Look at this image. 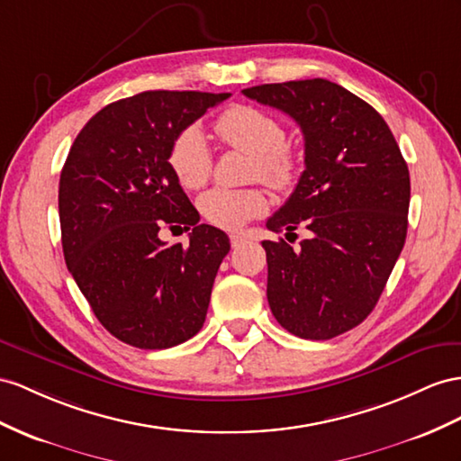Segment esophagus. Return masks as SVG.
I'll list each match as a JSON object with an SVG mask.
<instances>
[{
    "mask_svg": "<svg viewBox=\"0 0 461 461\" xmlns=\"http://www.w3.org/2000/svg\"><path fill=\"white\" fill-rule=\"evenodd\" d=\"M245 241H247L245 235H240V233H231L230 235V243H231L233 249H238V247H241Z\"/></svg>",
    "mask_w": 461,
    "mask_h": 461,
    "instance_id": "esophagus-1",
    "label": "esophagus"
}]
</instances>
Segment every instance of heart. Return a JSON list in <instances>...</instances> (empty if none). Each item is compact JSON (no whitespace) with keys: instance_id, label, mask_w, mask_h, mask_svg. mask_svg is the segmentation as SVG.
Returning <instances> with one entry per match:
<instances>
[{"instance_id":"obj_1","label":"heart","mask_w":461,"mask_h":461,"mask_svg":"<svg viewBox=\"0 0 461 461\" xmlns=\"http://www.w3.org/2000/svg\"><path fill=\"white\" fill-rule=\"evenodd\" d=\"M214 132L223 146L251 156L249 176L273 191H286L296 179L298 159L286 144L280 118L251 104H233L218 114ZM169 167L185 188L204 186L212 173V153L203 132L185 128L169 148ZM200 214L218 228L235 230L263 214L265 194L258 188H212L198 200Z\"/></svg>"}]
</instances>
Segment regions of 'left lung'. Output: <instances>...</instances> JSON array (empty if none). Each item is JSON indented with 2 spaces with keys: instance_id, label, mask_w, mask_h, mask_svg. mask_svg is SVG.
<instances>
[{
  "instance_id": "obj_1",
  "label": "left lung",
  "mask_w": 461,
  "mask_h": 461,
  "mask_svg": "<svg viewBox=\"0 0 461 461\" xmlns=\"http://www.w3.org/2000/svg\"><path fill=\"white\" fill-rule=\"evenodd\" d=\"M243 95L290 114L303 134L305 169L267 228L286 240L298 228L310 235L298 249L263 241L270 312L302 339L343 335L372 313L405 245L407 163L382 114L333 81L265 84Z\"/></svg>"
}]
</instances>
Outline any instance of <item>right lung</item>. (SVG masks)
Here are the masks:
<instances>
[{"instance_id":"add662e5","label":"right lung","mask_w":461,"mask_h":461,"mask_svg":"<svg viewBox=\"0 0 461 461\" xmlns=\"http://www.w3.org/2000/svg\"><path fill=\"white\" fill-rule=\"evenodd\" d=\"M230 93L144 91L81 128L60 175L68 270L101 325L122 343L158 350L194 337L206 320L230 240L200 216L169 167L175 136ZM165 225L186 246L158 240Z\"/></svg>"}]
</instances>
